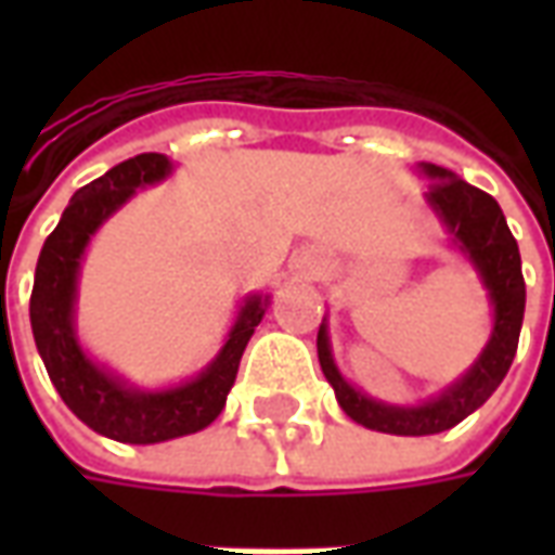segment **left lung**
Returning a JSON list of instances; mask_svg holds the SVG:
<instances>
[{"label": "left lung", "instance_id": "obj_1", "mask_svg": "<svg viewBox=\"0 0 555 555\" xmlns=\"http://www.w3.org/2000/svg\"><path fill=\"white\" fill-rule=\"evenodd\" d=\"M418 169L430 181L425 202L440 217L446 231L452 234L454 246L473 261L481 276V285L488 288L490 306H493V333H490V341L481 350V357L442 396L430 398L416 408H398V404H384V401L353 389L336 369L326 324H321L318 330V360H321L330 386L336 389L341 410L365 428L398 434V437L440 434V430L454 428L473 410L481 408L512 369L526 309L520 249L508 231V222L502 217L496 198L481 193L473 183L461 181L454 171L442 169V166L422 163Z\"/></svg>", "mask_w": 555, "mask_h": 555}]
</instances>
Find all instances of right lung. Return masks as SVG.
<instances>
[{"label":"right lung","instance_id":"1","mask_svg":"<svg viewBox=\"0 0 555 555\" xmlns=\"http://www.w3.org/2000/svg\"><path fill=\"white\" fill-rule=\"evenodd\" d=\"M169 171V157L139 154L77 190L53 234L43 241L29 302L35 345L62 401L91 430H98L109 440L133 442V446L195 434L222 413L234 377H237L243 350L270 306L267 294L246 297L217 360L198 377L171 389L145 392L137 386H127L121 377H115L98 362L89 360L74 326L82 253L89 246L91 234L101 229L139 186L163 181Z\"/></svg>","mask_w":555,"mask_h":555}]
</instances>
